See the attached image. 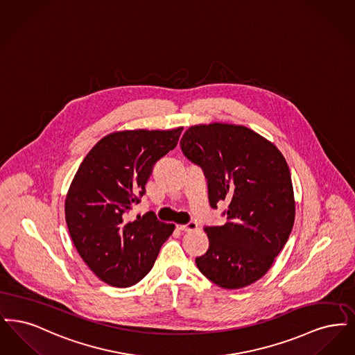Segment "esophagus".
Returning a JSON list of instances; mask_svg holds the SVG:
<instances>
[{
  "label": "esophagus",
  "instance_id": "1",
  "mask_svg": "<svg viewBox=\"0 0 355 355\" xmlns=\"http://www.w3.org/2000/svg\"><path fill=\"white\" fill-rule=\"evenodd\" d=\"M179 231L182 232H192L198 230V224L193 223V221H189L188 224H183V225H178L176 227Z\"/></svg>",
  "mask_w": 355,
  "mask_h": 355
}]
</instances>
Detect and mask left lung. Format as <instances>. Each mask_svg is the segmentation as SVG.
<instances>
[{"label":"left lung","mask_w":355,"mask_h":355,"mask_svg":"<svg viewBox=\"0 0 355 355\" xmlns=\"http://www.w3.org/2000/svg\"><path fill=\"white\" fill-rule=\"evenodd\" d=\"M180 147L204 172L211 207L228 202L227 223L204 228L209 248L196 257L199 270L224 289L256 282L293 228V184L285 157L272 141L237 124L192 125Z\"/></svg>","instance_id":"obj_1"}]
</instances>
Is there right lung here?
<instances>
[{
    "label": "right lung",
    "mask_w": 355,
    "mask_h": 355,
    "mask_svg": "<svg viewBox=\"0 0 355 355\" xmlns=\"http://www.w3.org/2000/svg\"><path fill=\"white\" fill-rule=\"evenodd\" d=\"M175 130H128L101 139L80 163L70 184L64 216L79 256L94 275L115 288L144 277L175 230L154 212L128 214L146 193L155 163L178 144Z\"/></svg>",
    "instance_id": "add662e5"
}]
</instances>
